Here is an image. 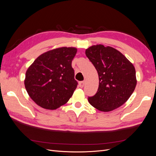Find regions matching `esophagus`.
<instances>
[{
    "label": "esophagus",
    "instance_id": "34e87169",
    "mask_svg": "<svg viewBox=\"0 0 156 156\" xmlns=\"http://www.w3.org/2000/svg\"><path fill=\"white\" fill-rule=\"evenodd\" d=\"M84 83H85V82H84V81H80L79 83V87H81V88H83L84 87Z\"/></svg>",
    "mask_w": 156,
    "mask_h": 156
}]
</instances>
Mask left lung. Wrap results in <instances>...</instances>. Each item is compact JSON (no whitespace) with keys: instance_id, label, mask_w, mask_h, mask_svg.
<instances>
[{"instance_id":"left-lung-1","label":"left lung","mask_w":156,"mask_h":156,"mask_svg":"<svg viewBox=\"0 0 156 156\" xmlns=\"http://www.w3.org/2000/svg\"><path fill=\"white\" fill-rule=\"evenodd\" d=\"M85 53L99 76L98 91L94 96L88 97L90 104L103 112L123 105L136 84L133 65L120 51L109 46L92 45Z\"/></svg>"}]
</instances>
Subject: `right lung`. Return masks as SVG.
<instances>
[{
  "label": "right lung",
  "instance_id": "1",
  "mask_svg": "<svg viewBox=\"0 0 156 156\" xmlns=\"http://www.w3.org/2000/svg\"><path fill=\"white\" fill-rule=\"evenodd\" d=\"M75 48H61L39 56L28 68L25 86L37 105L54 110L66 103L77 88L72 62Z\"/></svg>",
  "mask_w": 156,
  "mask_h": 156
}]
</instances>
